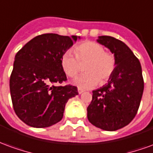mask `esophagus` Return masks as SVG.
Here are the masks:
<instances>
[{
	"label": "esophagus",
	"instance_id": "34e87169",
	"mask_svg": "<svg viewBox=\"0 0 153 153\" xmlns=\"http://www.w3.org/2000/svg\"><path fill=\"white\" fill-rule=\"evenodd\" d=\"M78 92H79V94H81V93H83V92H84V90L81 89L80 88H78Z\"/></svg>",
	"mask_w": 153,
	"mask_h": 153
}]
</instances>
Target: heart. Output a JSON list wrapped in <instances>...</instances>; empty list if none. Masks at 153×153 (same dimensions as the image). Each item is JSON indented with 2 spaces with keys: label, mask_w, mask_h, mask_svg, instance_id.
I'll return each mask as SVG.
<instances>
[{
  "label": "heart",
  "mask_w": 153,
  "mask_h": 153,
  "mask_svg": "<svg viewBox=\"0 0 153 153\" xmlns=\"http://www.w3.org/2000/svg\"><path fill=\"white\" fill-rule=\"evenodd\" d=\"M74 52L66 51L62 55L60 65L67 76L75 77L84 64L86 72L77 77L73 83L80 88L88 89L95 87L100 82L104 83L112 75L116 66L115 56L105 51L101 44L93 41H87L74 47Z\"/></svg>",
  "instance_id": "heart-1"
}]
</instances>
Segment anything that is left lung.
Listing matches in <instances>:
<instances>
[{
	"mask_svg": "<svg viewBox=\"0 0 153 153\" xmlns=\"http://www.w3.org/2000/svg\"><path fill=\"white\" fill-rule=\"evenodd\" d=\"M97 42L114 54L116 66L108 83L93 91L88 106L89 122L103 130L115 131L128 125L138 112L144 88L140 62L120 40L99 36Z\"/></svg>",
	"mask_w": 153,
	"mask_h": 153,
	"instance_id": "left-lung-1",
	"label": "left lung"
}]
</instances>
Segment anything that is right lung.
Here are the masks:
<instances>
[{
	"label": "right lung",
	"mask_w": 153,
	"mask_h": 153,
	"mask_svg": "<svg viewBox=\"0 0 153 153\" xmlns=\"http://www.w3.org/2000/svg\"><path fill=\"white\" fill-rule=\"evenodd\" d=\"M80 37L45 33L33 38L15 55L10 90L15 114L26 125L46 128L63 118L77 87L56 86L66 81L61 56Z\"/></svg>",
	"instance_id": "1"
}]
</instances>
